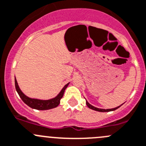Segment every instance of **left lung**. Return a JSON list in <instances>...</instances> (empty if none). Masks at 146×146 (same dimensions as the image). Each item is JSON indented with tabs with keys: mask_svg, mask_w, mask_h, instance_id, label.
<instances>
[{
	"mask_svg": "<svg viewBox=\"0 0 146 146\" xmlns=\"http://www.w3.org/2000/svg\"><path fill=\"white\" fill-rule=\"evenodd\" d=\"M86 105H87L88 107L89 108L92 109V110H94V111H99V112H109V111H115V110H116V109H118L119 107H121V106H118V107L115 108L100 109V108H96V107H94V106H91V105H90V103H88V101H86Z\"/></svg>",
	"mask_w": 146,
	"mask_h": 146,
	"instance_id": "left-lung-1",
	"label": "left lung"
}]
</instances>
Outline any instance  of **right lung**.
Returning <instances> with one entry per match:
<instances>
[{
	"label": "right lung",
	"instance_id": "add662e5",
	"mask_svg": "<svg viewBox=\"0 0 146 146\" xmlns=\"http://www.w3.org/2000/svg\"><path fill=\"white\" fill-rule=\"evenodd\" d=\"M69 83L66 84V86L63 87L61 91L60 92L58 95L56 96L54 98L50 99V100H38V99H34V98H30L28 96H25L21 90L19 86H18V83H17L16 79L15 78V89H16L17 92H18V95L22 99L23 101L28 105L29 107L32 108L36 109V110H41V111H44V110H49V109L54 108L57 107L59 104H60V99L63 98V94H64L65 90L66 88L68 87Z\"/></svg>",
	"mask_w": 146,
	"mask_h": 146
}]
</instances>
